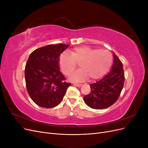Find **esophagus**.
I'll list each match as a JSON object with an SVG mask.
<instances>
[{
  "instance_id": "34e87169",
  "label": "esophagus",
  "mask_w": 148,
  "mask_h": 148,
  "mask_svg": "<svg viewBox=\"0 0 148 148\" xmlns=\"http://www.w3.org/2000/svg\"><path fill=\"white\" fill-rule=\"evenodd\" d=\"M73 85H75V86H77L78 87H81L83 86L82 84H78V83H74Z\"/></svg>"
}]
</instances>
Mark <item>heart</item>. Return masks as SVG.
I'll return each mask as SVG.
<instances>
[{"instance_id": "b5f03b06", "label": "heart", "mask_w": 148, "mask_h": 148, "mask_svg": "<svg viewBox=\"0 0 148 148\" xmlns=\"http://www.w3.org/2000/svg\"><path fill=\"white\" fill-rule=\"evenodd\" d=\"M58 62L62 71L66 75L75 70L76 63L79 64L80 69L69 77L70 81L78 82L88 77L89 80H95L103 77L110 68L112 56L107 50L80 46L73 49L70 53L62 52Z\"/></svg>"}]
</instances>
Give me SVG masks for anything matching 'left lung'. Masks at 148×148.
<instances>
[{
	"label": "left lung",
	"mask_w": 148,
	"mask_h": 148,
	"mask_svg": "<svg viewBox=\"0 0 148 148\" xmlns=\"http://www.w3.org/2000/svg\"><path fill=\"white\" fill-rule=\"evenodd\" d=\"M114 62L110 72L99 81L90 84L91 92L83 97L88 106L95 109H104L117 101L122 91L125 76L122 62L113 52Z\"/></svg>",
	"instance_id": "8db88e82"
}]
</instances>
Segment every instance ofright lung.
<instances>
[{"label": "right lung", "mask_w": 148, "mask_h": 148, "mask_svg": "<svg viewBox=\"0 0 148 148\" xmlns=\"http://www.w3.org/2000/svg\"><path fill=\"white\" fill-rule=\"evenodd\" d=\"M69 46L64 44L47 45L31 53L26 62V89L36 104L45 108L59 105L71 84L64 82L60 71L59 57Z\"/></svg>", "instance_id": "right-lung-1"}]
</instances>
